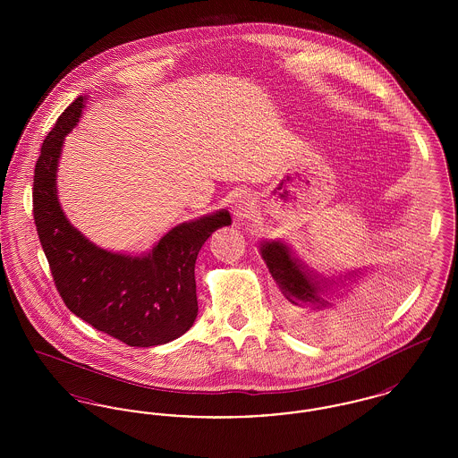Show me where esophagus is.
Listing matches in <instances>:
<instances>
[{"label":"esophagus","instance_id":"34e87169","mask_svg":"<svg viewBox=\"0 0 458 458\" xmlns=\"http://www.w3.org/2000/svg\"><path fill=\"white\" fill-rule=\"evenodd\" d=\"M232 209H233V216H235L237 221H247V219L252 216V213L256 209L254 199H252V196H249V194L239 196L233 200Z\"/></svg>","mask_w":458,"mask_h":458}]
</instances>
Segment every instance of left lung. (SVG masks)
Here are the masks:
<instances>
[{"instance_id":"obj_1","label":"left lung","mask_w":458,"mask_h":458,"mask_svg":"<svg viewBox=\"0 0 458 458\" xmlns=\"http://www.w3.org/2000/svg\"><path fill=\"white\" fill-rule=\"evenodd\" d=\"M262 259L284 293V321L304 335H316L321 323L333 310L329 284L295 259L282 242L261 243Z\"/></svg>"}]
</instances>
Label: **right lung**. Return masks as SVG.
<instances>
[{"mask_svg":"<svg viewBox=\"0 0 458 458\" xmlns=\"http://www.w3.org/2000/svg\"><path fill=\"white\" fill-rule=\"evenodd\" d=\"M77 98L44 139L34 170V221L56 290L66 307L98 331L131 345L154 347L182 336L197 318L196 259L204 242L232 223L226 209L182 223L131 258L96 247L65 218L56 168L66 133L84 108Z\"/></svg>","mask_w":458,"mask_h":458,"instance_id":"add662e5","label":"right lung"}]
</instances>
